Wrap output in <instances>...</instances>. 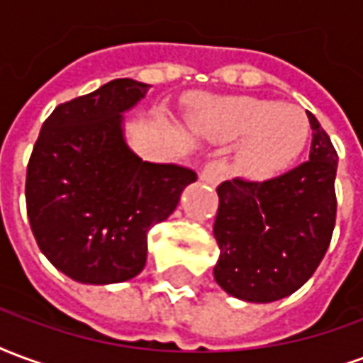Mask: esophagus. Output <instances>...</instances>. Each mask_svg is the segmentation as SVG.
<instances>
[{
  "label": "esophagus",
  "mask_w": 363,
  "mask_h": 363,
  "mask_svg": "<svg viewBox=\"0 0 363 363\" xmlns=\"http://www.w3.org/2000/svg\"><path fill=\"white\" fill-rule=\"evenodd\" d=\"M224 176H226L224 166L218 162H211L203 168V172H201V182L211 185V187H216V185L220 184L222 179H224Z\"/></svg>",
  "instance_id": "esophagus-1"
}]
</instances>
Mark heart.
Returning a JSON list of instances; mask_svg holds the SVG:
<instances>
[{
	"label": "heart",
	"instance_id": "1",
	"mask_svg": "<svg viewBox=\"0 0 363 363\" xmlns=\"http://www.w3.org/2000/svg\"><path fill=\"white\" fill-rule=\"evenodd\" d=\"M197 123L214 141H236V166L251 179L284 172L303 152L311 133L300 106L253 96H222L201 108Z\"/></svg>",
	"mask_w": 363,
	"mask_h": 363
}]
</instances>
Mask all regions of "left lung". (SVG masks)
I'll list each match as a JSON object with an SVG mask.
<instances>
[{
    "instance_id": "obj_1",
    "label": "left lung",
    "mask_w": 363,
    "mask_h": 363,
    "mask_svg": "<svg viewBox=\"0 0 363 363\" xmlns=\"http://www.w3.org/2000/svg\"><path fill=\"white\" fill-rule=\"evenodd\" d=\"M308 162L267 182L218 185L216 284L238 300L269 303L301 288L327 253L337 218L338 156L313 113Z\"/></svg>"
}]
</instances>
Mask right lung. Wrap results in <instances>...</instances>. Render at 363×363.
Instances as JSON below:
<instances>
[{
	"instance_id": "obj_1",
	"label": "right lung",
	"mask_w": 363,
	"mask_h": 363,
	"mask_svg": "<svg viewBox=\"0 0 363 363\" xmlns=\"http://www.w3.org/2000/svg\"><path fill=\"white\" fill-rule=\"evenodd\" d=\"M150 84L113 79L60 104L44 121L26 168V213L40 251L81 284L133 279L147 234L197 179L191 168L143 160L129 149L123 113Z\"/></svg>"
}]
</instances>
